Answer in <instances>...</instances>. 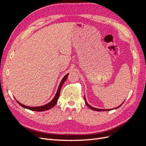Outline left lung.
<instances>
[{
    "label": "left lung",
    "mask_w": 146,
    "mask_h": 146,
    "mask_svg": "<svg viewBox=\"0 0 146 146\" xmlns=\"http://www.w3.org/2000/svg\"><path fill=\"white\" fill-rule=\"evenodd\" d=\"M84 99H85V104H86V105L88 106V107H89L90 109H91V110H94V111H110V110H114V109H117V108H118L119 107H120L123 104V103L124 102V101H125V100H124V101L122 103V104H121L120 105H119L118 107H116V108H112V109H99V108H94V107H91V105H90L89 104H88V102H87V101H86V98H85V96H84Z\"/></svg>",
    "instance_id": "left-lung-1"
}]
</instances>
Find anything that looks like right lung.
I'll return each instance as SVG.
<instances>
[{
  "label": "right lung",
  "instance_id": "add662e5",
  "mask_svg": "<svg viewBox=\"0 0 146 146\" xmlns=\"http://www.w3.org/2000/svg\"><path fill=\"white\" fill-rule=\"evenodd\" d=\"M68 75H69V73L66 74V76H64V77L62 78V80H61V81L60 83L59 86L58 88V90H57L55 96H54V98H53V99L50 102H49L47 103V104H46L44 105H42V106H40V107H29V106H26V105H24L23 104H21L19 102H18L17 100H16L17 102L19 104V105H21L22 107L30 110H32V111H46V110L51 109L52 108L54 107V106L56 105V104L57 103V101H58V99L59 96H60L61 88V87H62L64 82L66 80V79H67V78L68 77Z\"/></svg>",
  "mask_w": 146,
  "mask_h": 146
}]
</instances>
